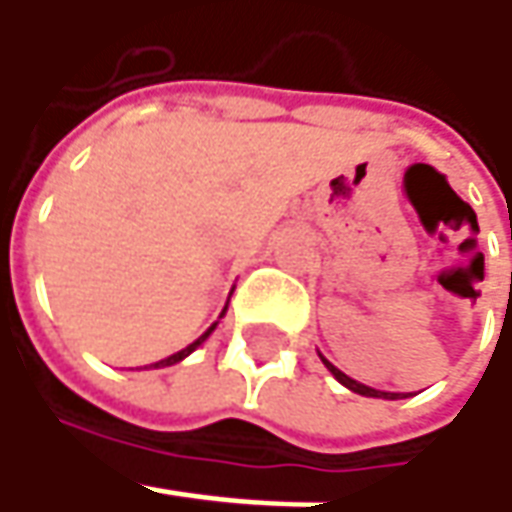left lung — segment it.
Masks as SVG:
<instances>
[{"instance_id": "obj_1", "label": "left lung", "mask_w": 512, "mask_h": 512, "mask_svg": "<svg viewBox=\"0 0 512 512\" xmlns=\"http://www.w3.org/2000/svg\"><path fill=\"white\" fill-rule=\"evenodd\" d=\"M322 362H325V367L339 379V382L347 387V390H353V393H359V396H373V399H399V393H387V390H376V387H367V384L356 382V379H350V376H344L339 367H333V364L327 362L325 356H322Z\"/></svg>"}]
</instances>
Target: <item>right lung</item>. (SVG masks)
Wrapping results in <instances>:
<instances>
[{"mask_svg": "<svg viewBox=\"0 0 512 512\" xmlns=\"http://www.w3.org/2000/svg\"><path fill=\"white\" fill-rule=\"evenodd\" d=\"M227 310V307H225ZM225 310H222V313H225ZM213 330H216V325H210L205 330V333H202V336H199V339H196V342L193 344H187L185 350H179V353H173V356H168V359H162V362H156L153 364V367H170V364H176V362H182V359H185V356H190V353H193V350H196V347H199V344L205 342L207 336H210V333H213Z\"/></svg>", "mask_w": 512, "mask_h": 512, "instance_id": "add662e5", "label": "right lung"}]
</instances>
